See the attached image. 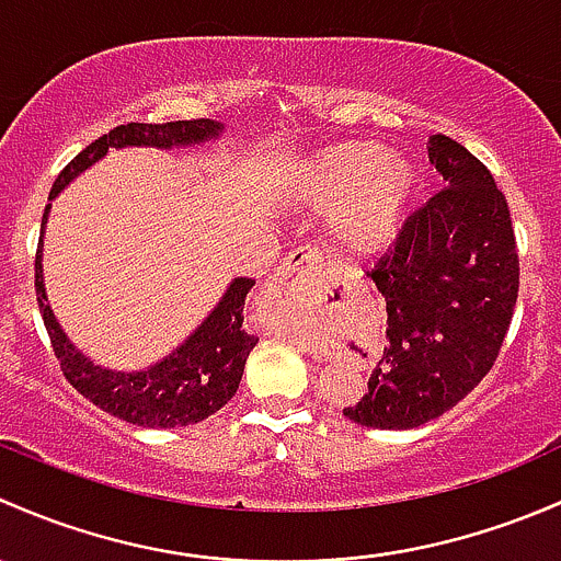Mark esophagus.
<instances>
[{
	"instance_id": "34e87169",
	"label": "esophagus",
	"mask_w": 561,
	"mask_h": 561,
	"mask_svg": "<svg viewBox=\"0 0 561 561\" xmlns=\"http://www.w3.org/2000/svg\"><path fill=\"white\" fill-rule=\"evenodd\" d=\"M321 262L319 251L313 248H297L286 256V262L280 264L278 273L273 275L275 291H291V288H310L313 280L321 275Z\"/></svg>"
}]
</instances>
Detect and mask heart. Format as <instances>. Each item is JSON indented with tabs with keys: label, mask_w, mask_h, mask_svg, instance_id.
Wrapping results in <instances>:
<instances>
[{
	"label": "heart",
	"mask_w": 561,
	"mask_h": 561,
	"mask_svg": "<svg viewBox=\"0 0 561 561\" xmlns=\"http://www.w3.org/2000/svg\"><path fill=\"white\" fill-rule=\"evenodd\" d=\"M419 194V170L378 142H340L316 153L294 178L305 210L329 213V245L340 256L365 259L400 234Z\"/></svg>",
	"instance_id": "heart-1"
}]
</instances>
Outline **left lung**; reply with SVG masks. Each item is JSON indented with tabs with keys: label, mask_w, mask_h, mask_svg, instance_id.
<instances>
[{
	"label": "left lung",
	"mask_w": 561,
	"mask_h": 561,
	"mask_svg": "<svg viewBox=\"0 0 561 561\" xmlns=\"http://www.w3.org/2000/svg\"><path fill=\"white\" fill-rule=\"evenodd\" d=\"M440 188L369 270L386 299V345L345 419L413 430L465 400L492 369L518 297V253L492 172L446 135L426 142Z\"/></svg>",
	"instance_id": "left-lung-1"
}]
</instances>
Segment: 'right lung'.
Segmentation results:
<instances>
[{"label":"right lung","instance_id":"1","mask_svg":"<svg viewBox=\"0 0 561 561\" xmlns=\"http://www.w3.org/2000/svg\"><path fill=\"white\" fill-rule=\"evenodd\" d=\"M224 124L210 118L170 121V124H124L110 129L100 140L83 148L56 178L48 199H56L61 188L69 186L80 172L105 159L110 148H192L207 140H218ZM50 202L43 213V234L48 224ZM256 280L234 278L210 310L205 321L172 351L146 369H110L94 365L80 348H75L61 323L56 321L48 305L43 280V238L37 245L34 262V288H37L39 313L54 343L56 359L61 362V373L80 394L110 415L129 421V424L148 426V430H172V426L199 424L207 415L221 410L238 391L248 354L259 337H253L242 327V308L245 297Z\"/></svg>","mask_w":561,"mask_h":561}]
</instances>
